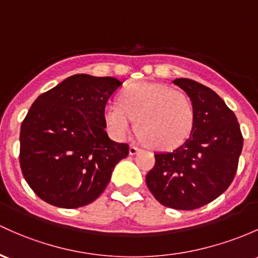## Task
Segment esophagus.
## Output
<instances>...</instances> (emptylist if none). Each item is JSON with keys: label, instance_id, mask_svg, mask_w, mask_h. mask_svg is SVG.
<instances>
[{"label": "esophagus", "instance_id": "1", "mask_svg": "<svg viewBox=\"0 0 258 258\" xmlns=\"http://www.w3.org/2000/svg\"><path fill=\"white\" fill-rule=\"evenodd\" d=\"M139 151H140V149L138 148L137 145H134V144H132V145L129 146V154L130 155H135V154H138Z\"/></svg>", "mask_w": 258, "mask_h": 258}]
</instances>
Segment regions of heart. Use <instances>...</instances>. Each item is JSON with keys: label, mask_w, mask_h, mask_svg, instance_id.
Here are the masks:
<instances>
[{"label": "heart", "mask_w": 258, "mask_h": 258, "mask_svg": "<svg viewBox=\"0 0 258 258\" xmlns=\"http://www.w3.org/2000/svg\"><path fill=\"white\" fill-rule=\"evenodd\" d=\"M135 119L141 141L168 150L189 137L195 112L181 91L163 84L138 82L126 86L119 102H108L103 109L108 133L118 141L128 138Z\"/></svg>", "instance_id": "b5f03b06"}]
</instances>
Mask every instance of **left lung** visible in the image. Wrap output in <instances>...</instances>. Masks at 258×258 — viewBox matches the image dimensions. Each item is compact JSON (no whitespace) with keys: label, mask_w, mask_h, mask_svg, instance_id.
Segmentation results:
<instances>
[{"label":"left lung","mask_w":258,"mask_h":258,"mask_svg":"<svg viewBox=\"0 0 258 258\" xmlns=\"http://www.w3.org/2000/svg\"><path fill=\"white\" fill-rule=\"evenodd\" d=\"M173 84L192 102V132L176 150L155 154V166L145 179L162 206L192 210L228 189L243 139L236 115L214 91L189 79H176Z\"/></svg>","instance_id":"left-lung-1"}]
</instances>
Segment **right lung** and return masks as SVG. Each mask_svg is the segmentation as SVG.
Listing matches in <instances>:
<instances>
[{
	"mask_svg": "<svg viewBox=\"0 0 258 258\" xmlns=\"http://www.w3.org/2000/svg\"><path fill=\"white\" fill-rule=\"evenodd\" d=\"M121 86L114 77L77 74L35 99L21 125L19 163L46 203L79 208L96 201L129 145L110 140L103 109Z\"/></svg>",
	"mask_w": 258,
	"mask_h": 258,
	"instance_id": "1",
	"label": "right lung"
}]
</instances>
